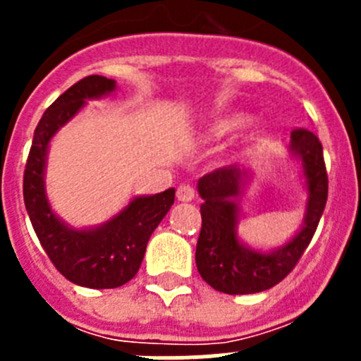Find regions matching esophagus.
Returning a JSON list of instances; mask_svg holds the SVG:
<instances>
[{"instance_id":"esophagus-1","label":"esophagus","mask_w":361,"mask_h":361,"mask_svg":"<svg viewBox=\"0 0 361 361\" xmlns=\"http://www.w3.org/2000/svg\"><path fill=\"white\" fill-rule=\"evenodd\" d=\"M195 197V190L190 186V184H180L177 188V199L183 200V202H190Z\"/></svg>"}]
</instances>
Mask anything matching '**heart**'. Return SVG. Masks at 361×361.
Here are the masks:
<instances>
[{
    "label": "heart",
    "mask_w": 361,
    "mask_h": 361,
    "mask_svg": "<svg viewBox=\"0 0 361 361\" xmlns=\"http://www.w3.org/2000/svg\"><path fill=\"white\" fill-rule=\"evenodd\" d=\"M245 121V117L242 114H233V116L222 117V119H216L209 124L208 135L213 139H220V137L228 135L233 130H237L242 123Z\"/></svg>",
    "instance_id": "b5f03b06"
}]
</instances>
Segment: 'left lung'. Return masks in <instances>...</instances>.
<instances>
[{
	"label": "left lung",
	"instance_id": "8db88e82",
	"mask_svg": "<svg viewBox=\"0 0 361 361\" xmlns=\"http://www.w3.org/2000/svg\"><path fill=\"white\" fill-rule=\"evenodd\" d=\"M291 153L302 162L307 204L304 224L295 237L273 251H257L238 240V197L250 178V170L224 166L199 178L197 190L202 197L199 242L195 262L204 282L228 295H251L282 282L307 250L327 202V170L318 137L305 128L291 132Z\"/></svg>",
	"mask_w": 361,
	"mask_h": 361
}]
</instances>
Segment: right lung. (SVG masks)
I'll list each match as a JSON object with an SVG mask.
<instances>
[{"label":"right lung","mask_w":361,"mask_h":361,"mask_svg":"<svg viewBox=\"0 0 361 361\" xmlns=\"http://www.w3.org/2000/svg\"><path fill=\"white\" fill-rule=\"evenodd\" d=\"M114 79L88 75L54 101L34 132L23 175V199L44 253L70 282L92 289L124 286L137 275L146 244L175 200V190L157 195L135 197L121 213L90 229L66 226L50 208L44 193V164L50 139L63 128L88 99L116 90Z\"/></svg>","instance_id":"add662e5"}]
</instances>
